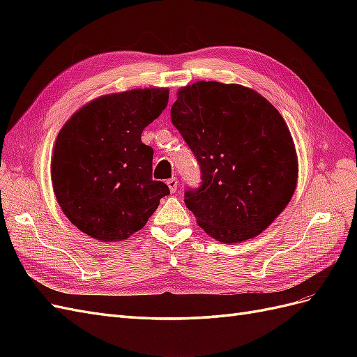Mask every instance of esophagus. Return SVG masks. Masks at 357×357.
Returning a JSON list of instances; mask_svg holds the SVG:
<instances>
[{"label":"esophagus","mask_w":357,"mask_h":357,"mask_svg":"<svg viewBox=\"0 0 357 357\" xmlns=\"http://www.w3.org/2000/svg\"><path fill=\"white\" fill-rule=\"evenodd\" d=\"M177 183H178V181H177L176 177H172V178H169V180H167V185H168L171 193H176V192H177Z\"/></svg>","instance_id":"34e87169"}]
</instances>
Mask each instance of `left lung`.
I'll list each match as a JSON object with an SVG mask.
<instances>
[{"label": "left lung", "mask_w": 357, "mask_h": 357, "mask_svg": "<svg viewBox=\"0 0 357 357\" xmlns=\"http://www.w3.org/2000/svg\"><path fill=\"white\" fill-rule=\"evenodd\" d=\"M171 122L201 169L185 204L214 240H250L286 208L298 178L295 144L264 96L241 84L198 82L178 91Z\"/></svg>", "instance_id": "obj_1"}]
</instances>
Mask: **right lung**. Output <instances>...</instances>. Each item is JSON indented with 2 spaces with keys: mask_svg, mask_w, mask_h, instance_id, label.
<instances>
[{
  "mask_svg": "<svg viewBox=\"0 0 357 357\" xmlns=\"http://www.w3.org/2000/svg\"><path fill=\"white\" fill-rule=\"evenodd\" d=\"M168 104V89H132L96 98L59 131L53 192L63 214L95 240L122 241L139 231L169 195L152 178L153 149L144 128Z\"/></svg>",
  "mask_w": 357,
  "mask_h": 357,
  "instance_id": "right-lung-1",
  "label": "right lung"
}]
</instances>
